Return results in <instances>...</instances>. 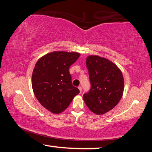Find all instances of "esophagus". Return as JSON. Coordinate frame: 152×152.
<instances>
[{
	"instance_id": "1",
	"label": "esophagus",
	"mask_w": 152,
	"mask_h": 152,
	"mask_svg": "<svg viewBox=\"0 0 152 152\" xmlns=\"http://www.w3.org/2000/svg\"><path fill=\"white\" fill-rule=\"evenodd\" d=\"M78 89H79V91H80V93H81L82 91V87L80 86H78Z\"/></svg>"
}]
</instances>
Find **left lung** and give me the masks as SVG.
Returning <instances> with one entry per match:
<instances>
[{
  "instance_id": "left-lung-1",
  "label": "left lung",
  "mask_w": 152,
  "mask_h": 152,
  "mask_svg": "<svg viewBox=\"0 0 152 152\" xmlns=\"http://www.w3.org/2000/svg\"><path fill=\"white\" fill-rule=\"evenodd\" d=\"M91 90L83 95L88 109L103 115L119 103L124 90L123 74L117 65L107 58L89 56L86 58Z\"/></svg>"
}]
</instances>
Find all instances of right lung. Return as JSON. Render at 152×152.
<instances>
[{"label": "right lung", "mask_w": 152, "mask_h": 152, "mask_svg": "<svg viewBox=\"0 0 152 152\" xmlns=\"http://www.w3.org/2000/svg\"><path fill=\"white\" fill-rule=\"evenodd\" d=\"M79 53L56 51L40 58L31 78L33 92L40 104L54 114L65 110L80 91L72 84L69 68Z\"/></svg>", "instance_id": "1"}]
</instances>
